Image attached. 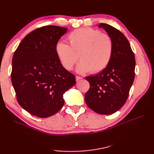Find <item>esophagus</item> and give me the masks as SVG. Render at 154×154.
I'll list each match as a JSON object with an SVG mask.
<instances>
[{"instance_id":"obj_1","label":"esophagus","mask_w":154,"mask_h":154,"mask_svg":"<svg viewBox=\"0 0 154 154\" xmlns=\"http://www.w3.org/2000/svg\"><path fill=\"white\" fill-rule=\"evenodd\" d=\"M82 77H81V76H76V80L77 82L79 81V80H82Z\"/></svg>"}]
</instances>
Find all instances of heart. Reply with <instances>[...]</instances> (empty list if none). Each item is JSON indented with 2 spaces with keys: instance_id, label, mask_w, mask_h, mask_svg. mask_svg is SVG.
Returning <instances> with one entry per match:
<instances>
[{
  "instance_id": "b5f03b06",
  "label": "heart",
  "mask_w": 154,
  "mask_h": 154,
  "mask_svg": "<svg viewBox=\"0 0 154 154\" xmlns=\"http://www.w3.org/2000/svg\"><path fill=\"white\" fill-rule=\"evenodd\" d=\"M69 45L59 41L55 51L62 67L72 70L80 57L76 67L79 73L91 71L97 73L103 71L112 58L114 43L111 37L92 28H80L70 33L67 37Z\"/></svg>"
}]
</instances>
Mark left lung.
<instances>
[{"label":"left lung","instance_id":"left-lung-1","mask_svg":"<svg viewBox=\"0 0 154 154\" xmlns=\"http://www.w3.org/2000/svg\"><path fill=\"white\" fill-rule=\"evenodd\" d=\"M113 40L112 58L103 71L85 79L90 88L85 95L87 105L100 114H112L125 103L135 77L136 60L128 40L118 29L101 23Z\"/></svg>","mask_w":154,"mask_h":154}]
</instances>
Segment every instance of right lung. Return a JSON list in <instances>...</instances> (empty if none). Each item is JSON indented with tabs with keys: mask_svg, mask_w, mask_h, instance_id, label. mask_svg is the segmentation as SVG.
I'll list each match as a JSON object with an SVG mask.
<instances>
[{
	"mask_svg": "<svg viewBox=\"0 0 154 154\" xmlns=\"http://www.w3.org/2000/svg\"><path fill=\"white\" fill-rule=\"evenodd\" d=\"M67 31L57 26L40 27L24 37L13 54L11 78L17 101L36 117L57 113L64 105L63 94L76 83L55 51Z\"/></svg>",
	"mask_w": 154,
	"mask_h": 154,
	"instance_id": "1",
	"label": "right lung"
}]
</instances>
